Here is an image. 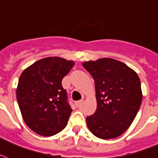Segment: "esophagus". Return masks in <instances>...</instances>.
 <instances>
[{
    "instance_id": "esophagus-1",
    "label": "esophagus",
    "mask_w": 158,
    "mask_h": 158,
    "mask_svg": "<svg viewBox=\"0 0 158 158\" xmlns=\"http://www.w3.org/2000/svg\"><path fill=\"white\" fill-rule=\"evenodd\" d=\"M83 101H84V100H83V99H81V100L76 101V102H75V103H75V105H76L77 107H79V106L80 105V104H81L82 102H83Z\"/></svg>"
}]
</instances>
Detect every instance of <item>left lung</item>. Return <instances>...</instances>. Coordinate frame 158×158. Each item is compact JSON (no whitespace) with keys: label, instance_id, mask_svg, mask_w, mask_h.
Wrapping results in <instances>:
<instances>
[{"label":"left lung","instance_id":"8db88e82","mask_svg":"<svg viewBox=\"0 0 158 158\" xmlns=\"http://www.w3.org/2000/svg\"><path fill=\"white\" fill-rule=\"evenodd\" d=\"M94 78L97 109L86 118L96 137L111 139L122 135L130 127L140 108L143 94L135 71L114 59L103 58L83 63Z\"/></svg>","mask_w":158,"mask_h":158}]
</instances>
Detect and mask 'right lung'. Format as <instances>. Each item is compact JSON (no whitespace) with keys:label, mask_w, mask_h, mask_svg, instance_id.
I'll use <instances>...</instances> for the list:
<instances>
[{"label":"right lung","mask_w":158,"mask_h":158,"mask_svg":"<svg viewBox=\"0 0 158 158\" xmlns=\"http://www.w3.org/2000/svg\"><path fill=\"white\" fill-rule=\"evenodd\" d=\"M74 65L72 60L44 58L20 75L16 89L19 108L26 125L40 135H55L68 123L72 109L62 79Z\"/></svg>","instance_id":"obj_1"}]
</instances>
